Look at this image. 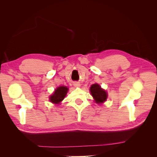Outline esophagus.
<instances>
[{
	"mask_svg": "<svg viewBox=\"0 0 157 157\" xmlns=\"http://www.w3.org/2000/svg\"><path fill=\"white\" fill-rule=\"evenodd\" d=\"M74 86H75V87H79V86H80V84L79 83V82H74Z\"/></svg>",
	"mask_w": 157,
	"mask_h": 157,
	"instance_id": "obj_1",
	"label": "esophagus"
}]
</instances>
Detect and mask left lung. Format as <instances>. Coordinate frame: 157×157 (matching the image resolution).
Wrapping results in <instances>:
<instances>
[{
  "label": "left lung",
  "instance_id": "left-lung-1",
  "mask_svg": "<svg viewBox=\"0 0 157 157\" xmlns=\"http://www.w3.org/2000/svg\"><path fill=\"white\" fill-rule=\"evenodd\" d=\"M90 92L94 98L95 101L98 103H101L105 101L107 98V92L103 90L98 84H92L90 87Z\"/></svg>",
  "mask_w": 157,
  "mask_h": 157
}]
</instances>
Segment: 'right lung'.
Returning <instances> with one entry per match:
<instances>
[{
    "label": "right lung",
    "instance_id": "add662e5",
    "mask_svg": "<svg viewBox=\"0 0 157 157\" xmlns=\"http://www.w3.org/2000/svg\"><path fill=\"white\" fill-rule=\"evenodd\" d=\"M68 91L66 86H61L57 88L52 96H50V101L53 103H59L63 100Z\"/></svg>",
    "mask_w": 157,
    "mask_h": 157
}]
</instances>
